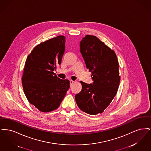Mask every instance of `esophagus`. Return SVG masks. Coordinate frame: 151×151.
Here are the masks:
<instances>
[{
  "mask_svg": "<svg viewBox=\"0 0 151 151\" xmlns=\"http://www.w3.org/2000/svg\"><path fill=\"white\" fill-rule=\"evenodd\" d=\"M70 85L71 86L72 84L74 83V81H73V80H71L70 81Z\"/></svg>",
  "mask_w": 151,
  "mask_h": 151,
  "instance_id": "34e87169",
  "label": "esophagus"
}]
</instances>
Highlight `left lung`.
<instances>
[{"instance_id": "obj_1", "label": "left lung", "mask_w": 151, "mask_h": 151, "mask_svg": "<svg viewBox=\"0 0 151 151\" xmlns=\"http://www.w3.org/2000/svg\"><path fill=\"white\" fill-rule=\"evenodd\" d=\"M80 47L93 83L80 81L82 89L76 94L75 100L83 111L91 115L101 114L118 91L120 82L118 59L115 52L96 36L83 38Z\"/></svg>"}]
</instances>
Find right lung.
<instances>
[{
    "mask_svg": "<svg viewBox=\"0 0 151 151\" xmlns=\"http://www.w3.org/2000/svg\"><path fill=\"white\" fill-rule=\"evenodd\" d=\"M65 36L36 46L28 56L22 76L24 92L29 102L42 112L57 109L70 88V81L54 73L65 51Z\"/></svg>",
    "mask_w": 151,
    "mask_h": 151,
    "instance_id": "add662e5",
    "label": "right lung"
}]
</instances>
